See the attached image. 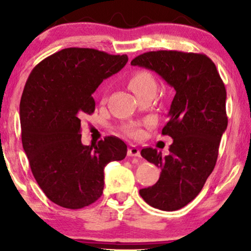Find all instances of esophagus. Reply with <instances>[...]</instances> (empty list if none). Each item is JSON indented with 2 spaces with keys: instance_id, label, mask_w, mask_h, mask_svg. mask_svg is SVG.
I'll list each match as a JSON object with an SVG mask.
<instances>
[{
  "instance_id": "34e87169",
  "label": "esophagus",
  "mask_w": 251,
  "mask_h": 251,
  "mask_svg": "<svg viewBox=\"0 0 251 251\" xmlns=\"http://www.w3.org/2000/svg\"><path fill=\"white\" fill-rule=\"evenodd\" d=\"M128 156H136V157H139L140 156V151L138 147L136 146H129L128 149Z\"/></svg>"
}]
</instances>
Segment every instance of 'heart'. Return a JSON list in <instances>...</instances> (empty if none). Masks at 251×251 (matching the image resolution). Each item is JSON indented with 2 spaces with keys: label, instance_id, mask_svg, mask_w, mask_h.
I'll return each instance as SVG.
<instances>
[{
  "label": "heart",
  "instance_id": "b5f03b06",
  "mask_svg": "<svg viewBox=\"0 0 251 251\" xmlns=\"http://www.w3.org/2000/svg\"><path fill=\"white\" fill-rule=\"evenodd\" d=\"M128 85L138 98H142L146 95H154L156 91L155 77L152 73L145 70H139L130 75ZM126 132L130 136L137 135V130L131 126H126Z\"/></svg>",
  "mask_w": 251,
  "mask_h": 251
}]
</instances>
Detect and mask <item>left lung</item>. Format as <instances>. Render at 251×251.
I'll list each match as a JSON object with an SVG mask.
<instances>
[{
	"mask_svg": "<svg viewBox=\"0 0 251 251\" xmlns=\"http://www.w3.org/2000/svg\"><path fill=\"white\" fill-rule=\"evenodd\" d=\"M131 65L156 72L176 90L169 121L162 129V135L174 139L170 153L163 156L152 147L142 150V156L159 167L161 175L139 194L153 208L178 210L197 198L216 166L227 128L224 82L203 53L150 51L137 56Z\"/></svg>",
	"mask_w": 251,
	"mask_h": 251,
	"instance_id": "left-lung-1",
	"label": "left lung"
}]
</instances>
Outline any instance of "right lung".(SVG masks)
<instances>
[{"instance_id": "right-lung-1", "label": "right lung", "mask_w": 251, "mask_h": 251, "mask_svg": "<svg viewBox=\"0 0 251 251\" xmlns=\"http://www.w3.org/2000/svg\"><path fill=\"white\" fill-rule=\"evenodd\" d=\"M126 54L67 48L30 72L20 99L22 142L30 170L47 198L67 209L94 203L104 190V168L126 155L115 136L81 143V118L95 112L92 97L102 80L121 71Z\"/></svg>"}]
</instances>
